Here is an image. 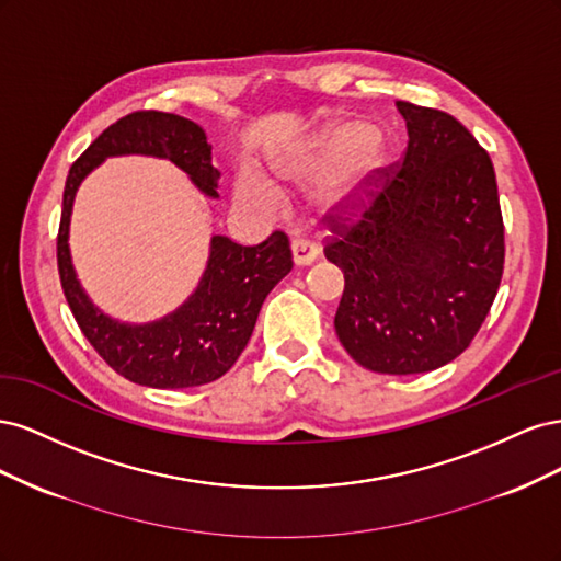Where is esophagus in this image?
Segmentation results:
<instances>
[{"label":"esophagus","instance_id":"obj_1","mask_svg":"<svg viewBox=\"0 0 561 561\" xmlns=\"http://www.w3.org/2000/svg\"><path fill=\"white\" fill-rule=\"evenodd\" d=\"M318 260V248L307 241H293V262L295 266H309Z\"/></svg>","mask_w":561,"mask_h":561}]
</instances>
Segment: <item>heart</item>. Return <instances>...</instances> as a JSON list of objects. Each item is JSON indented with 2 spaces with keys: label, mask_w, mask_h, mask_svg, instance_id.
Instances as JSON below:
<instances>
[{
  "label": "heart",
  "mask_w": 561,
  "mask_h": 561,
  "mask_svg": "<svg viewBox=\"0 0 561 561\" xmlns=\"http://www.w3.org/2000/svg\"><path fill=\"white\" fill-rule=\"evenodd\" d=\"M369 124L344 122L322 130L301 149L271 161V175L285 184L320 182L313 194L316 208L330 219L360 215L377 198L390 173V154ZM241 206L271 215L280 206V194L254 175L236 182Z\"/></svg>",
  "instance_id": "1"
}]
</instances>
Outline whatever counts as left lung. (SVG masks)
Instances as JSON below:
<instances>
[{
	"mask_svg": "<svg viewBox=\"0 0 561 561\" xmlns=\"http://www.w3.org/2000/svg\"><path fill=\"white\" fill-rule=\"evenodd\" d=\"M407 124L393 180L325 257L344 271L334 316L351 358L379 375L451 363L478 334L503 276L494 163L454 116L398 100Z\"/></svg>",
	"mask_w": 561,
	"mask_h": 561,
	"instance_id": "1",
	"label": "left lung"
}]
</instances>
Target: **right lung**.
I'll return each mask as SVG.
<instances>
[{"instance_id":"1","label":"right lung","mask_w":561,"mask_h":561,"mask_svg":"<svg viewBox=\"0 0 561 561\" xmlns=\"http://www.w3.org/2000/svg\"><path fill=\"white\" fill-rule=\"evenodd\" d=\"M206 130L168 112H133L118 118L72 163L65 182L58 231V271L67 304L83 336L114 371L149 388H192L219 379L250 342L266 295L290 274L287 236L274 231L260 245L213 236L206 271L184 304L159 320L133 325L100 311L83 290L70 254V219L81 182L110 157L168 159L196 190L219 198Z\"/></svg>"}]
</instances>
